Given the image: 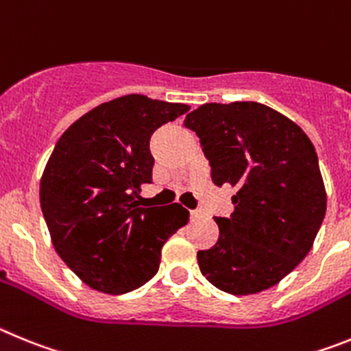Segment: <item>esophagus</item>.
Wrapping results in <instances>:
<instances>
[{
    "label": "esophagus",
    "instance_id": "esophagus-1",
    "mask_svg": "<svg viewBox=\"0 0 351 351\" xmlns=\"http://www.w3.org/2000/svg\"><path fill=\"white\" fill-rule=\"evenodd\" d=\"M201 215H203V213H201V211H199V210H192L191 211V220H197L199 217H201Z\"/></svg>",
    "mask_w": 351,
    "mask_h": 351
}]
</instances>
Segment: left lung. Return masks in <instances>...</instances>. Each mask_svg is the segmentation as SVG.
<instances>
[{
  "mask_svg": "<svg viewBox=\"0 0 351 351\" xmlns=\"http://www.w3.org/2000/svg\"><path fill=\"white\" fill-rule=\"evenodd\" d=\"M183 125L210 160L215 185H230L234 211L215 217L219 241L197 252L208 282L232 295L269 289L313 246L327 210L315 147L295 122L254 101L206 103Z\"/></svg>",
  "mask_w": 351,
  "mask_h": 351,
  "instance_id": "1",
  "label": "left lung"
}]
</instances>
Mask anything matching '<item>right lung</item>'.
I'll use <instances>...</instances> for the list:
<instances>
[{"label":"right lung","mask_w":351,"mask_h":351,"mask_svg":"<svg viewBox=\"0 0 351 351\" xmlns=\"http://www.w3.org/2000/svg\"><path fill=\"white\" fill-rule=\"evenodd\" d=\"M191 106L128 94L69 125L40 180L52 245L85 285L125 293L156 276L160 248L189 222L178 203L141 206L152 182L150 136Z\"/></svg>","instance_id":"add662e5"}]
</instances>
